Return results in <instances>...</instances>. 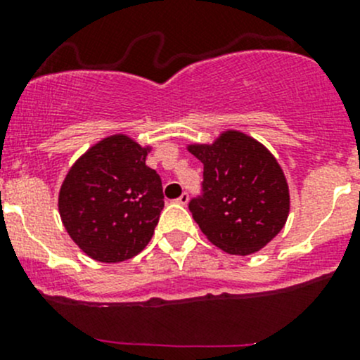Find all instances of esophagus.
<instances>
[{"instance_id": "obj_1", "label": "esophagus", "mask_w": 360, "mask_h": 360, "mask_svg": "<svg viewBox=\"0 0 360 360\" xmlns=\"http://www.w3.org/2000/svg\"><path fill=\"white\" fill-rule=\"evenodd\" d=\"M188 200H190V197H188V193H183V195H181V197L179 198H177V203H179V205H186V203H188Z\"/></svg>"}]
</instances>
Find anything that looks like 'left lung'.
Listing matches in <instances>:
<instances>
[{
  "mask_svg": "<svg viewBox=\"0 0 360 360\" xmlns=\"http://www.w3.org/2000/svg\"><path fill=\"white\" fill-rule=\"evenodd\" d=\"M186 150L203 163V197L191 200L190 210L207 240L237 256L270 244L291 209L288 179L271 151L231 129Z\"/></svg>",
  "mask_w": 360,
  "mask_h": 360,
  "instance_id": "left-lung-1",
  "label": "left lung"
}]
</instances>
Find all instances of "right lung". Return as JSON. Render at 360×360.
Segmentation results:
<instances>
[{
	"instance_id": "obj_1",
	"label": "right lung",
	"mask_w": 360,
	"mask_h": 360,
	"mask_svg": "<svg viewBox=\"0 0 360 360\" xmlns=\"http://www.w3.org/2000/svg\"><path fill=\"white\" fill-rule=\"evenodd\" d=\"M151 150L112 134L69 167L57 202L60 221L92 259L120 263L150 244L163 209L162 179L146 165Z\"/></svg>"
}]
</instances>
